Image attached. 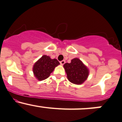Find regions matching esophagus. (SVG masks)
<instances>
[{"mask_svg": "<svg viewBox=\"0 0 122 122\" xmlns=\"http://www.w3.org/2000/svg\"><path fill=\"white\" fill-rule=\"evenodd\" d=\"M65 63V60H62V61H60V64H61V65H63Z\"/></svg>", "mask_w": 122, "mask_h": 122, "instance_id": "1", "label": "esophagus"}]
</instances>
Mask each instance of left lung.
<instances>
[{"instance_id":"8db88e82","label":"left lung","mask_w":122,"mask_h":122,"mask_svg":"<svg viewBox=\"0 0 122 122\" xmlns=\"http://www.w3.org/2000/svg\"><path fill=\"white\" fill-rule=\"evenodd\" d=\"M68 80L73 84H81L86 79L89 71L79 59L74 58L71 63L64 65Z\"/></svg>"}]
</instances>
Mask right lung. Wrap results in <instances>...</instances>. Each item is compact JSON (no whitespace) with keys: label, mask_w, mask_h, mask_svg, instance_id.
Instances as JSON below:
<instances>
[{"label":"right lung","mask_w":122,"mask_h":122,"mask_svg":"<svg viewBox=\"0 0 122 122\" xmlns=\"http://www.w3.org/2000/svg\"><path fill=\"white\" fill-rule=\"evenodd\" d=\"M59 64L60 62L57 59H51L48 56H43L33 66L34 76L39 81L46 79Z\"/></svg>","instance_id":"obj_1"}]
</instances>
